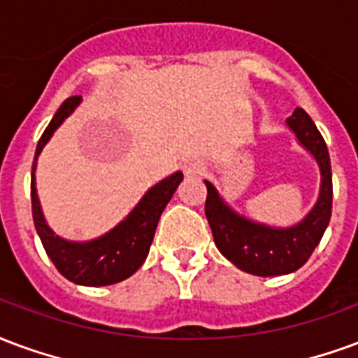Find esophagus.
<instances>
[{
  "label": "esophagus",
  "instance_id": "esophagus-1",
  "mask_svg": "<svg viewBox=\"0 0 358 358\" xmlns=\"http://www.w3.org/2000/svg\"><path fill=\"white\" fill-rule=\"evenodd\" d=\"M182 171L187 177H198L204 171V164L200 160H187L182 164Z\"/></svg>",
  "mask_w": 358,
  "mask_h": 358
}]
</instances>
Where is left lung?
<instances>
[{
    "instance_id": "obj_1",
    "label": "left lung",
    "mask_w": 358,
    "mask_h": 358,
    "mask_svg": "<svg viewBox=\"0 0 358 358\" xmlns=\"http://www.w3.org/2000/svg\"><path fill=\"white\" fill-rule=\"evenodd\" d=\"M297 143L311 154L320 171L318 198L311 211L292 227H271L240 215L219 190L206 182V217L215 246L240 271L255 276H278L303 267L324 234L332 215V166L322 135L301 108L286 120Z\"/></svg>"
}]
</instances>
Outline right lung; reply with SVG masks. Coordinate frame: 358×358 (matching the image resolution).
<instances>
[{"mask_svg": "<svg viewBox=\"0 0 358 358\" xmlns=\"http://www.w3.org/2000/svg\"><path fill=\"white\" fill-rule=\"evenodd\" d=\"M80 103H82V96L66 99L61 104V108L55 112L53 120L49 122L36 147L32 166L34 225L40 234L41 244L45 248L49 259L53 262V265L59 268V273L64 278L80 286H108V284L122 282L125 278H129L145 263L162 211L168 206L177 187L181 185L182 173L176 171L150 187L145 192V196L137 202V206L125 215V219H122L118 225L110 229L108 233H104L103 236L78 242V240H66L55 234L53 229L47 225L40 198H38L36 166H38V158L43 147Z\"/></svg>", "mask_w": 358, "mask_h": 358, "instance_id": "obj_1", "label": "right lung"}]
</instances>
